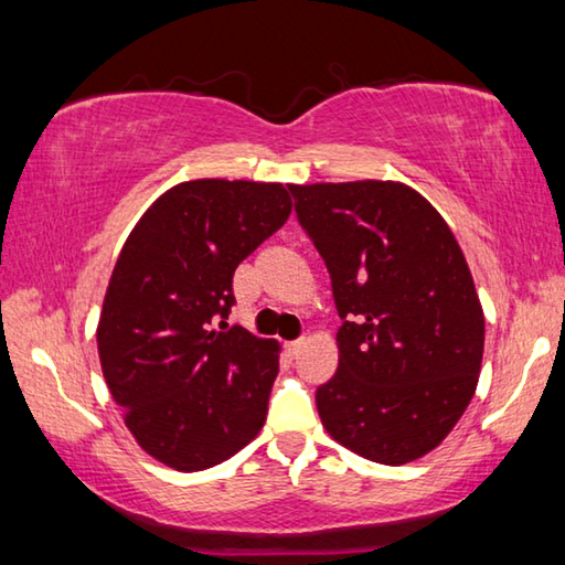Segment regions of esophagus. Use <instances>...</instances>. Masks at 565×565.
I'll list each match as a JSON object with an SVG mask.
<instances>
[{
  "label": "esophagus",
  "instance_id": "esophagus-1",
  "mask_svg": "<svg viewBox=\"0 0 565 565\" xmlns=\"http://www.w3.org/2000/svg\"><path fill=\"white\" fill-rule=\"evenodd\" d=\"M303 349V341L299 339V341H289V343H286V351H289L291 353V356H296V353H299Z\"/></svg>",
  "mask_w": 565,
  "mask_h": 565
}]
</instances>
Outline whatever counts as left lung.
Returning a JSON list of instances; mask_svg holds the SVG:
<instances>
[{
	"label": "left lung",
	"mask_w": 565,
	"mask_h": 565,
	"mask_svg": "<svg viewBox=\"0 0 565 565\" xmlns=\"http://www.w3.org/2000/svg\"><path fill=\"white\" fill-rule=\"evenodd\" d=\"M331 274L339 369L317 408L333 441L401 466L451 434L483 359V309L444 216L401 181L289 184Z\"/></svg>",
	"instance_id": "8db88e82"
}]
</instances>
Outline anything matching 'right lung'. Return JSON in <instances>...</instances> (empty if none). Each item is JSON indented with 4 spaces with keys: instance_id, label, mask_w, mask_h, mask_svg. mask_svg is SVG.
Instances as JSON below:
<instances>
[{
    "instance_id": "add662e5",
    "label": "right lung",
    "mask_w": 565,
    "mask_h": 565,
    "mask_svg": "<svg viewBox=\"0 0 565 565\" xmlns=\"http://www.w3.org/2000/svg\"><path fill=\"white\" fill-rule=\"evenodd\" d=\"M291 214L284 184L196 179L164 191L121 246L97 327L99 361L124 424L177 471H204L262 431L279 343L214 331L232 279ZM224 323V321H222Z\"/></svg>"
}]
</instances>
